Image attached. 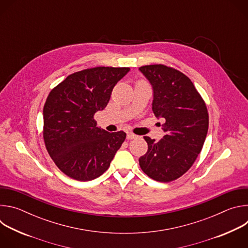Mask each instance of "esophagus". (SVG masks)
I'll return each instance as SVG.
<instances>
[{"label": "esophagus", "instance_id": "34e87169", "mask_svg": "<svg viewBox=\"0 0 248 248\" xmlns=\"http://www.w3.org/2000/svg\"><path fill=\"white\" fill-rule=\"evenodd\" d=\"M137 137V135H135L134 133H132V132H127V134H126V138L127 139H134V138H136Z\"/></svg>", "mask_w": 248, "mask_h": 248}]
</instances>
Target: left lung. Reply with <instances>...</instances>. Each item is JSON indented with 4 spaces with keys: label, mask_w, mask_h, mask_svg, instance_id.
Here are the masks:
<instances>
[{
    "label": "left lung",
    "mask_w": 248,
    "mask_h": 248,
    "mask_svg": "<svg viewBox=\"0 0 248 248\" xmlns=\"http://www.w3.org/2000/svg\"><path fill=\"white\" fill-rule=\"evenodd\" d=\"M153 89L152 111L166 120L159 141L144 136L148 151L139 165L151 179L169 183L179 179L201 152L208 131L206 105L191 80L172 67L151 64L139 67Z\"/></svg>",
    "instance_id": "8db88e82"
}]
</instances>
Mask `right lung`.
Segmentation results:
<instances>
[{
    "label": "right lung",
    "instance_id": "right-lung-1",
    "mask_svg": "<svg viewBox=\"0 0 248 248\" xmlns=\"http://www.w3.org/2000/svg\"><path fill=\"white\" fill-rule=\"evenodd\" d=\"M129 67L98 66L68 76L49 94L43 137L50 157L69 178L92 181L105 172L126 134L98 127L94 115L110 101Z\"/></svg>",
    "mask_w": 248,
    "mask_h": 248
}]
</instances>
